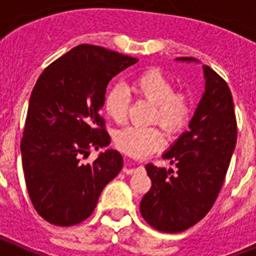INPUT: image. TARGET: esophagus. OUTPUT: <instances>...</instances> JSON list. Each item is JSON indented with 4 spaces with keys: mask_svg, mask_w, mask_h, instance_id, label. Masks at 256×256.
I'll use <instances>...</instances> for the list:
<instances>
[{
    "mask_svg": "<svg viewBox=\"0 0 256 256\" xmlns=\"http://www.w3.org/2000/svg\"><path fill=\"white\" fill-rule=\"evenodd\" d=\"M140 170V166H136V165H133L132 162H130V160H126V165H124V169L123 172L126 174H134L136 172Z\"/></svg>",
    "mask_w": 256,
    "mask_h": 256,
    "instance_id": "obj_1",
    "label": "esophagus"
}]
</instances>
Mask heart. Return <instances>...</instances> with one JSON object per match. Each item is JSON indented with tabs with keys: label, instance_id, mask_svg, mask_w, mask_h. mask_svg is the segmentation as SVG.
Returning a JSON list of instances; mask_svg holds the SVG:
<instances>
[{
	"label": "heart",
	"instance_id": "heart-1",
	"mask_svg": "<svg viewBox=\"0 0 256 256\" xmlns=\"http://www.w3.org/2000/svg\"><path fill=\"white\" fill-rule=\"evenodd\" d=\"M133 94L137 98L152 104L151 120L159 122L168 133H180L192 115V100L188 94L174 91V83L162 70L150 68L133 78ZM130 97L123 84H114L105 96V112L118 124H123L130 110ZM165 136L159 126H128L115 136V146L122 152L144 158L164 148Z\"/></svg>",
	"mask_w": 256,
	"mask_h": 256
}]
</instances>
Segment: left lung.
<instances>
[{
  "label": "left lung",
  "instance_id": "8db88e82",
  "mask_svg": "<svg viewBox=\"0 0 256 256\" xmlns=\"http://www.w3.org/2000/svg\"><path fill=\"white\" fill-rule=\"evenodd\" d=\"M180 61H198L192 58ZM205 91L183 133L162 155L174 169L146 165L152 186L140 212L151 227L178 234L206 216L219 195L236 148L237 122L227 82L202 66Z\"/></svg>",
  "mask_w": 256,
  "mask_h": 256
}]
</instances>
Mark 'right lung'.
I'll return each mask as SVG.
<instances>
[{"label": "right lung", "mask_w": 256, "mask_h": 256, "mask_svg": "<svg viewBox=\"0 0 256 256\" xmlns=\"http://www.w3.org/2000/svg\"><path fill=\"white\" fill-rule=\"evenodd\" d=\"M94 44H79L50 64L29 100L22 162L26 190L44 220L70 227L94 212L104 187L123 168L118 151L106 150L91 164V148L110 144L100 108L108 82L137 62Z\"/></svg>", "instance_id": "obj_1"}]
</instances>
